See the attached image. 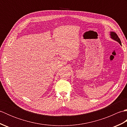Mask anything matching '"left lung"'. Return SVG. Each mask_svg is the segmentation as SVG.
I'll return each instance as SVG.
<instances>
[{
  "label": "left lung",
  "mask_w": 127,
  "mask_h": 127,
  "mask_svg": "<svg viewBox=\"0 0 127 127\" xmlns=\"http://www.w3.org/2000/svg\"><path fill=\"white\" fill-rule=\"evenodd\" d=\"M110 37L112 39H113L114 40H115V41H117L119 44L121 45L122 44H121V40L118 37V36H117V35L116 34L115 32H110Z\"/></svg>",
  "instance_id": "obj_1"
}]
</instances>
